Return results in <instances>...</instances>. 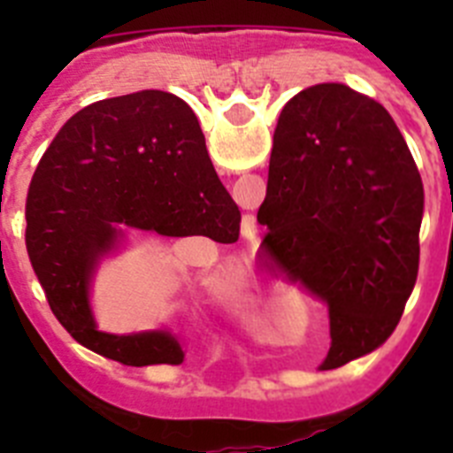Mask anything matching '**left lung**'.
<instances>
[{
  "mask_svg": "<svg viewBox=\"0 0 453 453\" xmlns=\"http://www.w3.org/2000/svg\"><path fill=\"white\" fill-rule=\"evenodd\" d=\"M424 186L386 108L342 83L306 88L274 131L265 258L329 306L322 370L381 347L402 319L419 267Z\"/></svg>",
  "mask_w": 453,
  "mask_h": 453,
  "instance_id": "left-lung-1",
  "label": "left lung"
}]
</instances>
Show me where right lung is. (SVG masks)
Wrapping results in <instances>:
<instances>
[{
	"label": "right lung",
	"instance_id": "right-lung-1",
	"mask_svg": "<svg viewBox=\"0 0 453 453\" xmlns=\"http://www.w3.org/2000/svg\"><path fill=\"white\" fill-rule=\"evenodd\" d=\"M27 251L51 313L79 345L122 365H179L167 331L102 334L88 303L99 256L127 229L229 245L240 211L215 174L197 115L163 90L102 99L72 115L27 195Z\"/></svg>",
	"mask_w": 453,
	"mask_h": 453
}]
</instances>
